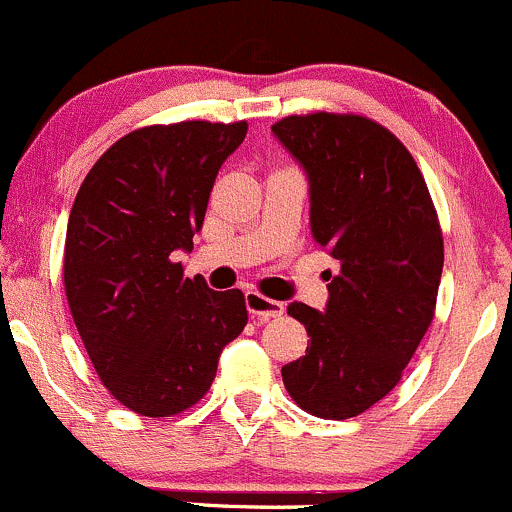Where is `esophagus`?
<instances>
[{"mask_svg": "<svg viewBox=\"0 0 512 512\" xmlns=\"http://www.w3.org/2000/svg\"><path fill=\"white\" fill-rule=\"evenodd\" d=\"M246 308L258 318H276L283 313V303L266 298L258 291H246Z\"/></svg>", "mask_w": 512, "mask_h": 512, "instance_id": "obj_1", "label": "esophagus"}]
</instances>
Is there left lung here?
I'll use <instances>...</instances> for the list:
<instances>
[{
	"label": "left lung",
	"mask_w": 512,
	"mask_h": 512,
	"mask_svg": "<svg viewBox=\"0 0 512 512\" xmlns=\"http://www.w3.org/2000/svg\"><path fill=\"white\" fill-rule=\"evenodd\" d=\"M271 131L306 171L311 234L338 263L326 311L288 306L311 346L281 368L283 386L311 416H361L398 386L435 316L438 214L411 151L373 119L316 111Z\"/></svg>",
	"instance_id": "obj_1"
}]
</instances>
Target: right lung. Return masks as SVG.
I'll list each match as a JSON object with an SVG mask.
<instances>
[{"instance_id":"1","label":"right lung","mask_w":512,"mask_h":512,"mask_svg":"<svg viewBox=\"0 0 512 512\" xmlns=\"http://www.w3.org/2000/svg\"><path fill=\"white\" fill-rule=\"evenodd\" d=\"M246 121L154 124L121 136L82 181L64 244V291L106 391L166 418L204 398L226 343L249 321L239 288L186 278L221 164Z\"/></svg>"}]
</instances>
